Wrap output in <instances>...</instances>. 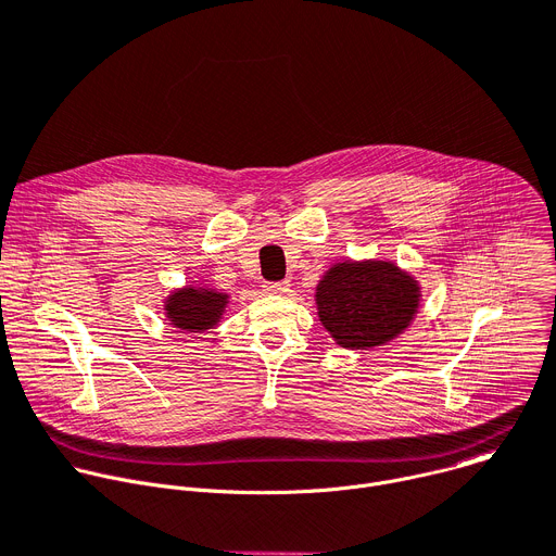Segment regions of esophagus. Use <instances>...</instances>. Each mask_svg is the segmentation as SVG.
Wrapping results in <instances>:
<instances>
[{
    "mask_svg": "<svg viewBox=\"0 0 556 556\" xmlns=\"http://www.w3.org/2000/svg\"><path fill=\"white\" fill-rule=\"evenodd\" d=\"M264 290L268 294H286L290 290V283L288 281H277V283H266Z\"/></svg>",
    "mask_w": 556,
    "mask_h": 556,
    "instance_id": "34e87169",
    "label": "esophagus"
}]
</instances>
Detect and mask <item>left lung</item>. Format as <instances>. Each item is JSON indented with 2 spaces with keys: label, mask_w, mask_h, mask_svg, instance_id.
<instances>
[{
  "label": "left lung",
  "mask_w": 556,
  "mask_h": 556,
  "mask_svg": "<svg viewBox=\"0 0 556 556\" xmlns=\"http://www.w3.org/2000/svg\"><path fill=\"white\" fill-rule=\"evenodd\" d=\"M317 315L337 345L370 350L406 330L421 304L419 281L392 262H337L317 283Z\"/></svg>",
  "instance_id": "left-lung-1"
}]
</instances>
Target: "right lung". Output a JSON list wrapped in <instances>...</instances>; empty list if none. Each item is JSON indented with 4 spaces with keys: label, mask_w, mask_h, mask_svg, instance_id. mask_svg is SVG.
Here are the masks:
<instances>
[{
    "label": "right lung",
    "mask_w": 556,
    "mask_h": 556,
    "mask_svg": "<svg viewBox=\"0 0 556 556\" xmlns=\"http://www.w3.org/2000/svg\"><path fill=\"white\" fill-rule=\"evenodd\" d=\"M230 296L211 286L188 283L184 288H175L164 299V313L173 328L184 332H206L215 328L226 308Z\"/></svg>",
    "instance_id": "add662e5"
}]
</instances>
